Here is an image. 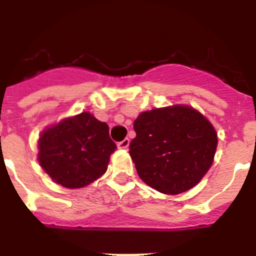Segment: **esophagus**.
Here are the masks:
<instances>
[{
    "mask_svg": "<svg viewBox=\"0 0 256 256\" xmlns=\"http://www.w3.org/2000/svg\"><path fill=\"white\" fill-rule=\"evenodd\" d=\"M128 146H130V140L128 138H124L123 141L118 142V148H122V150H126V148H128Z\"/></svg>",
    "mask_w": 256,
    "mask_h": 256,
    "instance_id": "esophagus-1",
    "label": "esophagus"
}]
</instances>
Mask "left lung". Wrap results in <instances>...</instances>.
<instances>
[{"instance_id":"obj_1","label":"left lung","mask_w":256,"mask_h":256,"mask_svg":"<svg viewBox=\"0 0 256 256\" xmlns=\"http://www.w3.org/2000/svg\"><path fill=\"white\" fill-rule=\"evenodd\" d=\"M133 128L130 155L140 178L156 191H188L212 166L216 132L194 108L174 105L141 112Z\"/></svg>"}]
</instances>
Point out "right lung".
<instances>
[{"label":"right lung","mask_w":256,"mask_h":256,"mask_svg":"<svg viewBox=\"0 0 256 256\" xmlns=\"http://www.w3.org/2000/svg\"><path fill=\"white\" fill-rule=\"evenodd\" d=\"M38 148V162L52 180L66 188H80L105 173L116 144L108 124L84 112L44 130Z\"/></svg>","instance_id":"add662e5"}]
</instances>
